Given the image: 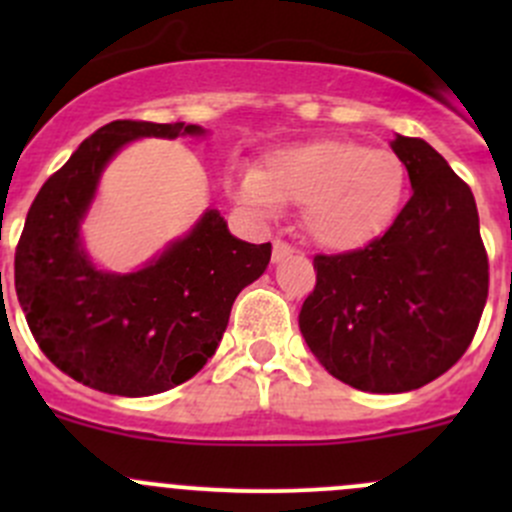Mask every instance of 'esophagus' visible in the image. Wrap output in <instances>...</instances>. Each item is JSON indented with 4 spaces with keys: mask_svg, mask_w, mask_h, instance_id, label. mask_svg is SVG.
Here are the masks:
<instances>
[{
    "mask_svg": "<svg viewBox=\"0 0 512 512\" xmlns=\"http://www.w3.org/2000/svg\"><path fill=\"white\" fill-rule=\"evenodd\" d=\"M292 252H294L292 245H287V242L277 240L275 247H272V262H282V260H285V257L292 255Z\"/></svg>",
    "mask_w": 512,
    "mask_h": 512,
    "instance_id": "obj_1",
    "label": "esophagus"
}]
</instances>
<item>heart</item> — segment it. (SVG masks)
<instances>
[{"label":"heart","instance_id":"obj_1","mask_svg":"<svg viewBox=\"0 0 512 512\" xmlns=\"http://www.w3.org/2000/svg\"><path fill=\"white\" fill-rule=\"evenodd\" d=\"M232 193L272 218L282 200L302 203V225L322 247L352 252L384 235L406 195V168L391 151L359 141H312L267 158L265 168H240Z\"/></svg>","mask_w":512,"mask_h":512}]
</instances>
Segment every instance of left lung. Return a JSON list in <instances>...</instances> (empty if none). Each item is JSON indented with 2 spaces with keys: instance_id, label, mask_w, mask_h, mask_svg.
Segmentation results:
<instances>
[{
  "instance_id": "left-lung-1",
  "label": "left lung",
  "mask_w": 512,
  "mask_h": 512,
  "mask_svg": "<svg viewBox=\"0 0 512 512\" xmlns=\"http://www.w3.org/2000/svg\"><path fill=\"white\" fill-rule=\"evenodd\" d=\"M409 203L364 250L317 255L299 332L319 364L371 394L421 389L451 369L488 299V257L471 188L421 138L391 141Z\"/></svg>"
}]
</instances>
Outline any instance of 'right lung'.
Returning a JSON list of instances; mask_svg holds the SVG:
<instances>
[{"label": "right lung", "instance_id": "1", "mask_svg": "<svg viewBox=\"0 0 512 512\" xmlns=\"http://www.w3.org/2000/svg\"><path fill=\"white\" fill-rule=\"evenodd\" d=\"M203 138L195 123L113 121L86 138L34 198L14 285L41 352L64 374L116 396H153L193 379L218 349L232 302L270 265L272 245L237 240L208 208L131 272L103 270L84 242L98 183L128 143Z\"/></svg>", "mask_w": 512, "mask_h": 512}]
</instances>
